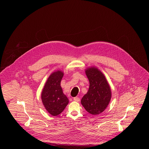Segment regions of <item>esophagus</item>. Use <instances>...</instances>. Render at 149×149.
I'll list each match as a JSON object with an SVG mask.
<instances>
[{
	"label": "esophagus",
	"mask_w": 149,
	"mask_h": 149,
	"mask_svg": "<svg viewBox=\"0 0 149 149\" xmlns=\"http://www.w3.org/2000/svg\"><path fill=\"white\" fill-rule=\"evenodd\" d=\"M74 100L75 101L79 102V101H80V99H79V98H78V97H74Z\"/></svg>",
	"instance_id": "34e87169"
}]
</instances>
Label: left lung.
I'll list each match as a JSON object with an SVG mask.
<instances>
[{
	"instance_id": "left-lung-1",
	"label": "left lung",
	"mask_w": 149,
	"mask_h": 149,
	"mask_svg": "<svg viewBox=\"0 0 149 149\" xmlns=\"http://www.w3.org/2000/svg\"><path fill=\"white\" fill-rule=\"evenodd\" d=\"M85 72L90 87L81 103L90 114L98 115L102 113L110 103L112 95L111 88L104 74L97 67H88Z\"/></svg>"
}]
</instances>
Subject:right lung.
I'll return each mask as SVG.
<instances>
[{"label":"right lung","instance_id":"obj_1","mask_svg":"<svg viewBox=\"0 0 149 149\" xmlns=\"http://www.w3.org/2000/svg\"><path fill=\"white\" fill-rule=\"evenodd\" d=\"M64 73L56 70L49 75L41 93L42 102L47 111L52 116L60 114L69 102L61 86V79Z\"/></svg>","mask_w":149,"mask_h":149}]
</instances>
